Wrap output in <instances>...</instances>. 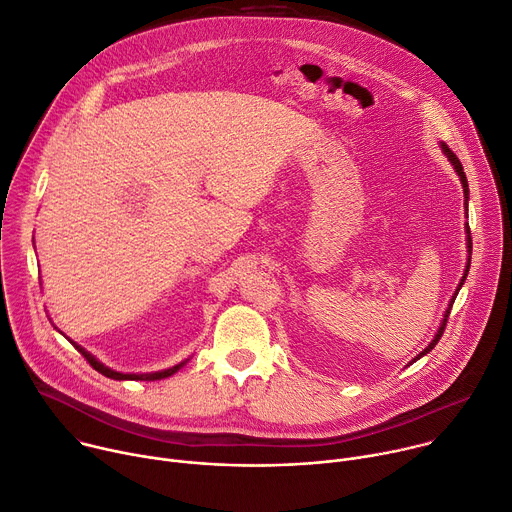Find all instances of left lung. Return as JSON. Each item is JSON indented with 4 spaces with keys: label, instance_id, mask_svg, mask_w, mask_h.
I'll use <instances>...</instances> for the list:
<instances>
[{
    "label": "left lung",
    "instance_id": "1",
    "mask_svg": "<svg viewBox=\"0 0 512 512\" xmlns=\"http://www.w3.org/2000/svg\"><path fill=\"white\" fill-rule=\"evenodd\" d=\"M441 151L447 155V159L451 161V165H453V169L457 171V175H459V181H461V185H463V206H466V210H468V200H470V188H468V177H466V173H463V167H461V163H459V159H457V155L445 145V143H441ZM468 214V212H466ZM466 232H468V253H470V257H468V265H466V271H463V277H461V282H459V286H457V290H455V294H453V298H451V302H449V306H447V310H445V316H443V320H441V324H439V331H437V335H435V339L429 343V347H425L421 353H418L412 361H416V359H421L423 355H427L437 343H439V339H441V335H443V331H445V324H447V318H449V312H451V306H453V302H455V296H457V292H459V288L463 286V282H466V277H468V271H470V263H472V232H470V226L466 224ZM410 361V363H412Z\"/></svg>",
    "mask_w": 512,
    "mask_h": 512
}]
</instances>
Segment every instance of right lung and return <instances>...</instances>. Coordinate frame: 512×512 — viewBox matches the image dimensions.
Wrapping results in <instances>:
<instances>
[{
    "instance_id": "right-lung-1",
    "label": "right lung",
    "mask_w": 512,
    "mask_h": 512,
    "mask_svg": "<svg viewBox=\"0 0 512 512\" xmlns=\"http://www.w3.org/2000/svg\"><path fill=\"white\" fill-rule=\"evenodd\" d=\"M71 341V339H69ZM73 343V341H71ZM73 347L87 359V363L94 367L96 371H100L102 376H106V378H112V380H143V382H155V380H163V378H169V376H173L175 371H179L185 363H188V359L185 361H181V363H177V365H173V367H169V369H161V371H153V374H122V371H114V369H110V367H106L102 361H98L94 355H91L89 351H85L81 345H77V343H73Z\"/></svg>"
}]
</instances>
